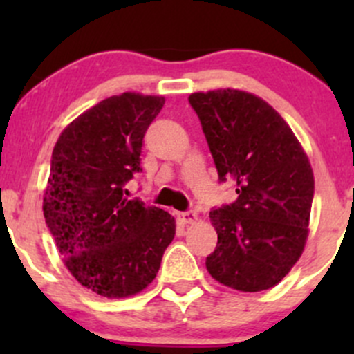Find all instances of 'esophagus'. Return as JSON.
Segmentation results:
<instances>
[{
  "label": "esophagus",
  "mask_w": 354,
  "mask_h": 354,
  "mask_svg": "<svg viewBox=\"0 0 354 354\" xmlns=\"http://www.w3.org/2000/svg\"><path fill=\"white\" fill-rule=\"evenodd\" d=\"M178 219L181 224H192L198 219V216L194 210H187V212H178Z\"/></svg>",
  "instance_id": "obj_1"
}]
</instances>
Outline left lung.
I'll return each instance as SVG.
<instances>
[{"label":"left lung","instance_id":"obj_1","mask_svg":"<svg viewBox=\"0 0 354 354\" xmlns=\"http://www.w3.org/2000/svg\"><path fill=\"white\" fill-rule=\"evenodd\" d=\"M197 113L219 181L238 198L210 210L217 246L210 276L245 292L276 286L298 262L308 236L313 171L286 121L263 99L236 88L195 92Z\"/></svg>","mask_w":354,"mask_h":354}]
</instances>
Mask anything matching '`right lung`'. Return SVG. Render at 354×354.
Returning <instances> with one entry per match:
<instances>
[{
    "label": "right lung",
    "mask_w": 354,
    "mask_h": 354,
    "mask_svg": "<svg viewBox=\"0 0 354 354\" xmlns=\"http://www.w3.org/2000/svg\"><path fill=\"white\" fill-rule=\"evenodd\" d=\"M164 101L137 92L104 99L71 121L53 149L46 224L71 276L106 298L147 288L176 231L166 210L124 197Z\"/></svg>",
    "instance_id": "right-lung-1"
}]
</instances>
